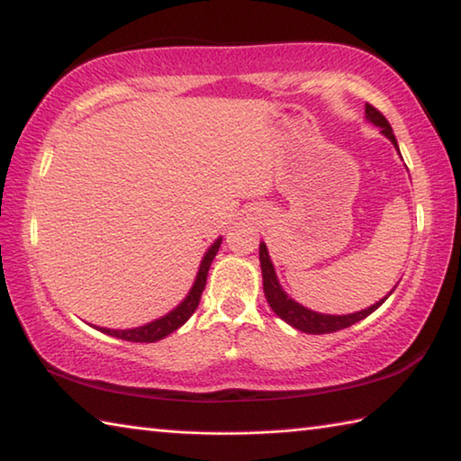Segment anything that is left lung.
I'll list each match as a JSON object with an SVG mask.
<instances>
[{
  "label": "left lung",
  "mask_w": 461,
  "mask_h": 461,
  "mask_svg": "<svg viewBox=\"0 0 461 461\" xmlns=\"http://www.w3.org/2000/svg\"><path fill=\"white\" fill-rule=\"evenodd\" d=\"M366 120L372 122L374 126H378L382 130V134H384L390 142L394 144L396 150H399V144H396V138L393 134V128H390L388 120L382 115L376 107L366 104ZM260 268H262V283H264V294H267V301L270 309L275 311V313L286 321L288 325H293L294 330L299 331H305V333H313V335H321V333H333V331H339V330H346V327L354 325L357 321H362V319L368 317L370 313H374L382 303H384L393 291H390L384 299H380L378 303H374L372 307L364 309V311H357V313H349V315H325V313H315V311H311L307 307L299 305V303L293 301L291 296H288L283 286L278 285V278H276V272L275 267H272L270 262V256H268V249L264 241H260Z\"/></svg>",
  "instance_id": "1"
}]
</instances>
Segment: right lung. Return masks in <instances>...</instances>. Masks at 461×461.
Masks as SVG:
<instances>
[{
  "label": "right lung",
  "instance_id": "right-lung-1",
  "mask_svg": "<svg viewBox=\"0 0 461 461\" xmlns=\"http://www.w3.org/2000/svg\"><path fill=\"white\" fill-rule=\"evenodd\" d=\"M220 246H221V238H217L212 244V248H209L205 252V256H203L201 267H199V272H197V278H194L189 294H186L181 305L170 311V313H167L165 317H160V319H156V321L146 323L142 327H134V330H107V327H97V330L107 333V335H112V338H120V339H126V341H140V343H154V341H158L162 338H167V335H170L173 331H176L178 327H181L186 321V319H189L194 313V309L199 307L201 293H203V288H205V283H207L209 267H212V262H213Z\"/></svg>",
  "mask_w": 461,
  "mask_h": 461
}]
</instances>
